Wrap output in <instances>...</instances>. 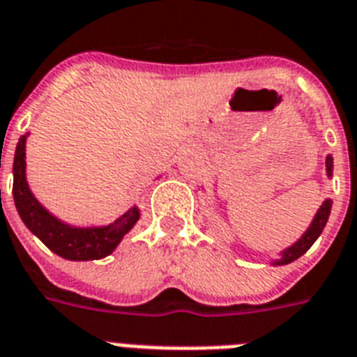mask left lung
I'll use <instances>...</instances> for the list:
<instances>
[{"label": "left lung", "mask_w": 357, "mask_h": 357, "mask_svg": "<svg viewBox=\"0 0 357 357\" xmlns=\"http://www.w3.org/2000/svg\"><path fill=\"white\" fill-rule=\"evenodd\" d=\"M325 165H326V176H328V178H332V169H334L332 155H326ZM331 208H332V202L331 199H325V202H323V205L317 208V212H316V215H314V220H312V223H310V227L305 230V234L301 236V238H299L294 245H290L289 248H285V250L280 254L281 256L280 259L272 261V265H289V263L296 261L298 257L303 256L308 248L312 247L314 241H316V239L321 236L326 221H328V215H331Z\"/></svg>", "instance_id": "8db88e82"}]
</instances>
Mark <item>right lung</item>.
<instances>
[{"mask_svg":"<svg viewBox=\"0 0 357 357\" xmlns=\"http://www.w3.org/2000/svg\"><path fill=\"white\" fill-rule=\"evenodd\" d=\"M26 136H21L17 142L14 167H12L14 203L26 229L38 236L54 254L70 261H92V259H101L112 254L116 247L121 243L123 236L130 232V229L137 223L139 208L134 205L125 214L119 215L114 223L103 225V227H74V225L58 220L36 199L31 187L26 183Z\"/></svg>","mask_w":357,"mask_h":357,"instance_id":"right-lung-1","label":"right lung"}]
</instances>
